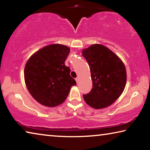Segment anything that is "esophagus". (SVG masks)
Listing matches in <instances>:
<instances>
[{
  "label": "esophagus",
  "mask_w": 150,
  "mask_h": 150,
  "mask_svg": "<svg viewBox=\"0 0 150 150\" xmlns=\"http://www.w3.org/2000/svg\"><path fill=\"white\" fill-rule=\"evenodd\" d=\"M79 77H77V78H75V81H76V82H77V83H79Z\"/></svg>",
  "instance_id": "obj_1"
}]
</instances>
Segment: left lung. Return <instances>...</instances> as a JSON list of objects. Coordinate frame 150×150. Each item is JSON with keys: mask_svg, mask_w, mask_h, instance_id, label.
<instances>
[{"mask_svg": "<svg viewBox=\"0 0 150 150\" xmlns=\"http://www.w3.org/2000/svg\"><path fill=\"white\" fill-rule=\"evenodd\" d=\"M82 54L91 70L93 87L83 95L86 103L95 109L105 108L119 98L126 85V69L122 61L108 47L92 45Z\"/></svg>", "mask_w": 150, "mask_h": 150, "instance_id": "left-lung-1", "label": "left lung"}]
</instances>
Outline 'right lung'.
<instances>
[{"instance_id": "obj_1", "label": "right lung", "mask_w": 150, "mask_h": 150, "mask_svg": "<svg viewBox=\"0 0 150 150\" xmlns=\"http://www.w3.org/2000/svg\"><path fill=\"white\" fill-rule=\"evenodd\" d=\"M70 53L60 44L46 46L34 53L26 64L24 76L28 91L41 105L53 108L63 103L76 81L65 65Z\"/></svg>"}]
</instances>
